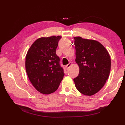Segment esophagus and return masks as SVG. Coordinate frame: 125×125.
Segmentation results:
<instances>
[{
	"instance_id": "1",
	"label": "esophagus",
	"mask_w": 125,
	"mask_h": 125,
	"mask_svg": "<svg viewBox=\"0 0 125 125\" xmlns=\"http://www.w3.org/2000/svg\"><path fill=\"white\" fill-rule=\"evenodd\" d=\"M71 65H72V64H71V63L70 62L68 64H67V65L65 66V67H66V68H67V69H68V68H69L71 67Z\"/></svg>"
}]
</instances>
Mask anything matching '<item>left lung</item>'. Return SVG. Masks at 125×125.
Segmentation results:
<instances>
[{
  "label": "left lung",
  "instance_id": "left-lung-1",
  "mask_svg": "<svg viewBox=\"0 0 125 125\" xmlns=\"http://www.w3.org/2000/svg\"><path fill=\"white\" fill-rule=\"evenodd\" d=\"M76 62L79 73L73 79L76 89L81 94L92 95L99 91L109 77L111 58L106 49L94 40L74 37Z\"/></svg>",
  "mask_w": 125,
  "mask_h": 125
}]
</instances>
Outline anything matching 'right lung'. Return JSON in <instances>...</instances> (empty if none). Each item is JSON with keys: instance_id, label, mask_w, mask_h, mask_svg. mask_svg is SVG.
Instances as JSON below:
<instances>
[{"instance_id": "obj_1", "label": "right lung", "mask_w": 125, "mask_h": 125, "mask_svg": "<svg viewBox=\"0 0 125 125\" xmlns=\"http://www.w3.org/2000/svg\"><path fill=\"white\" fill-rule=\"evenodd\" d=\"M62 37L40 38L31 44L26 56L25 67L29 79L41 94H48L57 90L64 76L56 54Z\"/></svg>"}]
</instances>
